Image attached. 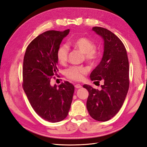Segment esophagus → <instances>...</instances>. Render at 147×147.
Instances as JSON below:
<instances>
[{"label": "esophagus", "instance_id": "esophagus-1", "mask_svg": "<svg viewBox=\"0 0 147 147\" xmlns=\"http://www.w3.org/2000/svg\"><path fill=\"white\" fill-rule=\"evenodd\" d=\"M75 87L76 88H80L82 87V86L81 85V84H76L75 85Z\"/></svg>", "mask_w": 147, "mask_h": 147}]
</instances>
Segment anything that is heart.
I'll return each mask as SVG.
<instances>
[{
    "mask_svg": "<svg viewBox=\"0 0 147 147\" xmlns=\"http://www.w3.org/2000/svg\"><path fill=\"white\" fill-rule=\"evenodd\" d=\"M72 47L80 51L84 55V59L90 64H94L97 60V52L94 50L96 46L90 40L86 37H79L72 42ZM69 48L66 45H61L57 48L56 57L59 63L61 64H65L68 59ZM88 72V70L84 67H70L65 70L66 77L75 81L82 80L83 75Z\"/></svg>",
    "mask_w": 147,
    "mask_h": 147,
    "instance_id": "heart-1",
    "label": "heart"
}]
</instances>
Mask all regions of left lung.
Segmentation results:
<instances>
[{"label":"left lung","mask_w":147,"mask_h":147,"mask_svg":"<svg viewBox=\"0 0 147 147\" xmlns=\"http://www.w3.org/2000/svg\"><path fill=\"white\" fill-rule=\"evenodd\" d=\"M92 30L103 39L104 54L90 78L104 84L100 90L84 84L89 92L86 107L93 119L107 121L119 112L126 97L129 86L128 57L125 47L116 35L100 27Z\"/></svg>","instance_id":"obj_1"}]
</instances>
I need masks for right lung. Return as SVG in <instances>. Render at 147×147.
Wrapping results in <instances>:
<instances>
[{
    "label": "right lung",
    "mask_w": 147,
    "mask_h": 147,
    "mask_svg": "<svg viewBox=\"0 0 147 147\" xmlns=\"http://www.w3.org/2000/svg\"><path fill=\"white\" fill-rule=\"evenodd\" d=\"M69 29L63 32L48 30L34 38L26 48L23 61V87L35 112L51 123L67 116L75 88L68 82L51 86L57 74L56 51Z\"/></svg>",
    "instance_id": "1"
}]
</instances>
